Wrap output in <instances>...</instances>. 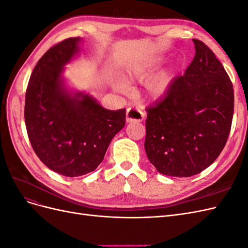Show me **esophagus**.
<instances>
[{
	"mask_svg": "<svg viewBox=\"0 0 248 248\" xmlns=\"http://www.w3.org/2000/svg\"><path fill=\"white\" fill-rule=\"evenodd\" d=\"M145 118L144 111L134 108H128L126 110V122L127 123H136V122H141Z\"/></svg>",
	"mask_w": 248,
	"mask_h": 248,
	"instance_id": "obj_1",
	"label": "esophagus"
}]
</instances>
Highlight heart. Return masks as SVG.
Returning <instances> with one entry per match:
<instances>
[{"mask_svg":"<svg viewBox=\"0 0 248 248\" xmlns=\"http://www.w3.org/2000/svg\"><path fill=\"white\" fill-rule=\"evenodd\" d=\"M161 60V58H153L132 65L130 68L125 71L122 79L126 82H131L133 80H141L146 78L158 66ZM174 77L175 71L170 67L157 71L153 76L150 77L145 84L146 92L149 97H151L152 99L161 98L168 92Z\"/></svg>","mask_w":248,"mask_h":248,"instance_id":"obj_1","label":"heart"}]
</instances>
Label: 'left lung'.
Here are the masks:
<instances>
[{"mask_svg": "<svg viewBox=\"0 0 248 248\" xmlns=\"http://www.w3.org/2000/svg\"><path fill=\"white\" fill-rule=\"evenodd\" d=\"M184 76L147 108L145 150L160 174L190 177L207 169L227 144L234 114V90L223 66L204 42Z\"/></svg>", "mask_w": 248, "mask_h": 248, "instance_id": "left-lung-1", "label": "left lung"}]
</instances>
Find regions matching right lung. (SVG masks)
<instances>
[{
    "instance_id": "obj_1",
    "label": "right lung",
    "mask_w": 248,
    "mask_h": 248,
    "mask_svg": "<svg viewBox=\"0 0 248 248\" xmlns=\"http://www.w3.org/2000/svg\"><path fill=\"white\" fill-rule=\"evenodd\" d=\"M79 37L50 47L30 78L25 121L30 142L46 166L66 177L93 171L110 141L125 125V108L109 110L94 97L71 91L65 65L79 52Z\"/></svg>"
}]
</instances>
